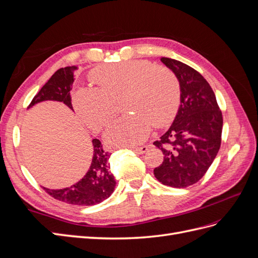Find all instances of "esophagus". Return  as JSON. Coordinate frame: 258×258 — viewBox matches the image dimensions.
I'll return each instance as SVG.
<instances>
[{
    "label": "esophagus",
    "mask_w": 258,
    "mask_h": 258,
    "mask_svg": "<svg viewBox=\"0 0 258 258\" xmlns=\"http://www.w3.org/2000/svg\"><path fill=\"white\" fill-rule=\"evenodd\" d=\"M131 150L134 151L135 153H137V154L142 155V154H144V153H146V152H147V150H148V146L144 145V146H141V147H132Z\"/></svg>",
    "instance_id": "esophagus-1"
}]
</instances>
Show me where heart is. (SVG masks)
<instances>
[{"mask_svg":"<svg viewBox=\"0 0 258 258\" xmlns=\"http://www.w3.org/2000/svg\"><path fill=\"white\" fill-rule=\"evenodd\" d=\"M98 87L82 86L73 93V104L83 119L99 130L116 114V103L124 98L122 116L107 127L108 146L134 147L144 142L152 126L163 127L172 121L181 99L176 75L163 66L132 60L93 70L90 74Z\"/></svg>","mask_w":258,"mask_h":258,"instance_id":"b5f03b06","label":"heart"}]
</instances>
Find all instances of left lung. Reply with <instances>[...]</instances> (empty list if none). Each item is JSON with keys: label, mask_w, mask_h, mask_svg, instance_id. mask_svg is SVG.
Here are the masks:
<instances>
[{"label": "left lung", "mask_w": 258, "mask_h": 258, "mask_svg": "<svg viewBox=\"0 0 258 258\" xmlns=\"http://www.w3.org/2000/svg\"><path fill=\"white\" fill-rule=\"evenodd\" d=\"M181 86V104L165 135L154 145L163 161L154 169L160 183L177 188L197 183L206 174L221 147L223 116L214 92L196 70L181 61L161 58Z\"/></svg>", "instance_id": "obj_1"}]
</instances>
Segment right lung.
Returning a JSON list of instances; mask_svg holds the SVG:
<instances>
[{
	"instance_id": "right-lung-1",
	"label": "right lung",
	"mask_w": 258,
	"mask_h": 258,
	"mask_svg": "<svg viewBox=\"0 0 258 258\" xmlns=\"http://www.w3.org/2000/svg\"><path fill=\"white\" fill-rule=\"evenodd\" d=\"M77 69L79 68L75 66L59 69L36 93L28 108L43 101H58L73 110L70 91L74 82L73 73ZM92 160L84 177L71 187L62 189H49L44 187L51 197L69 205L95 206L111 196L116 186L108 162L111 153L103 150L98 139L92 140Z\"/></svg>"
}]
</instances>
